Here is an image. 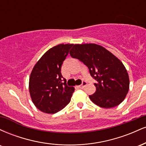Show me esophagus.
I'll use <instances>...</instances> for the list:
<instances>
[{
	"label": "esophagus",
	"instance_id": "34e87169",
	"mask_svg": "<svg viewBox=\"0 0 146 146\" xmlns=\"http://www.w3.org/2000/svg\"><path fill=\"white\" fill-rule=\"evenodd\" d=\"M86 84H87L86 82V81H83L82 83V84L80 85V86H78V88H82L84 86H86Z\"/></svg>",
	"mask_w": 146,
	"mask_h": 146
}]
</instances>
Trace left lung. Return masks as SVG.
<instances>
[{
	"label": "left lung",
	"mask_w": 146,
	"mask_h": 146,
	"mask_svg": "<svg viewBox=\"0 0 146 146\" xmlns=\"http://www.w3.org/2000/svg\"><path fill=\"white\" fill-rule=\"evenodd\" d=\"M70 55L84 64L96 81L94 84L96 91L89 95L93 103L102 108H109L123 101L130 81L124 65L117 57L95 44H74Z\"/></svg>",
	"instance_id": "left-lung-1"
}]
</instances>
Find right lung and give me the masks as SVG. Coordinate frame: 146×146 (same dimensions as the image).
I'll return each instance as SVG.
<instances>
[{"label":"right lung","mask_w":146,"mask_h":146,"mask_svg":"<svg viewBox=\"0 0 146 146\" xmlns=\"http://www.w3.org/2000/svg\"><path fill=\"white\" fill-rule=\"evenodd\" d=\"M73 44H58L42 56L29 78V93L34 105L41 111L54 114L71 101L74 87L66 84L61 73L64 60Z\"/></svg>","instance_id":"add662e5"}]
</instances>
